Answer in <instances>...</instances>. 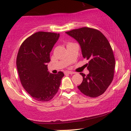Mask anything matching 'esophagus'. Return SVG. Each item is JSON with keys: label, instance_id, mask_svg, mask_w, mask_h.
Wrapping results in <instances>:
<instances>
[{"label": "esophagus", "instance_id": "esophagus-1", "mask_svg": "<svg viewBox=\"0 0 131 131\" xmlns=\"http://www.w3.org/2000/svg\"><path fill=\"white\" fill-rule=\"evenodd\" d=\"M64 73L65 74H74V72H72V71H66L64 72Z\"/></svg>", "mask_w": 131, "mask_h": 131}]
</instances>
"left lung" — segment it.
I'll list each match as a JSON object with an SVG mask.
<instances>
[{
	"instance_id": "obj_1",
	"label": "left lung",
	"mask_w": 131,
	"mask_h": 131,
	"mask_svg": "<svg viewBox=\"0 0 131 131\" xmlns=\"http://www.w3.org/2000/svg\"><path fill=\"white\" fill-rule=\"evenodd\" d=\"M80 44L82 56L88 60L89 73H80L83 81L78 88L83 94L97 97L106 91L115 74V59L106 37L99 30L83 27L66 32Z\"/></svg>"
}]
</instances>
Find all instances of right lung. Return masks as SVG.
Returning <instances> with one entry per match:
<instances>
[{
    "label": "right lung",
    "mask_w": 131,
    "mask_h": 131,
    "mask_svg": "<svg viewBox=\"0 0 131 131\" xmlns=\"http://www.w3.org/2000/svg\"><path fill=\"white\" fill-rule=\"evenodd\" d=\"M60 34L39 31L26 38L21 43L16 57V67L21 83L33 99L48 102L56 95L63 72L56 74L48 72L50 52Z\"/></svg>",
    "instance_id": "1"
}]
</instances>
